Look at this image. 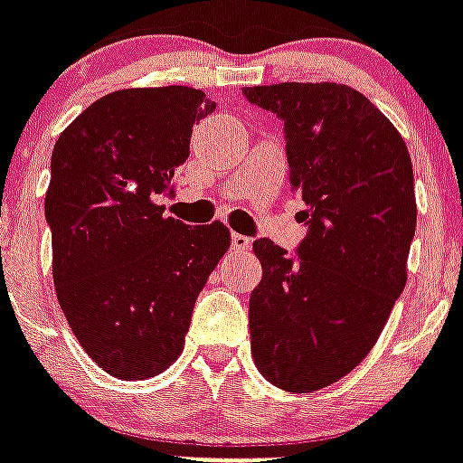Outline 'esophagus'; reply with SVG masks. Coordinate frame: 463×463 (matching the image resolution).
<instances>
[{
    "label": "esophagus",
    "instance_id": "34e87169",
    "mask_svg": "<svg viewBox=\"0 0 463 463\" xmlns=\"http://www.w3.org/2000/svg\"><path fill=\"white\" fill-rule=\"evenodd\" d=\"M231 247L235 251H247L251 247V238L240 235V232H231Z\"/></svg>",
    "mask_w": 463,
    "mask_h": 463
}]
</instances>
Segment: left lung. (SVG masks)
Masks as SVG:
<instances>
[{
  "label": "left lung",
  "mask_w": 463,
  "mask_h": 463,
  "mask_svg": "<svg viewBox=\"0 0 463 463\" xmlns=\"http://www.w3.org/2000/svg\"><path fill=\"white\" fill-rule=\"evenodd\" d=\"M283 121L290 190L307 204L295 251L254 240L264 276L250 297L251 356L288 392L340 381L371 352L407 285L414 171L392 123L337 82L242 88Z\"/></svg>",
  "instance_id": "1"
}]
</instances>
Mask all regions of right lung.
Listing matches in <instances>:
<instances>
[{"label": "right lung", "instance_id": "right-lung-1", "mask_svg": "<svg viewBox=\"0 0 463 463\" xmlns=\"http://www.w3.org/2000/svg\"><path fill=\"white\" fill-rule=\"evenodd\" d=\"M213 109L183 85L118 90L90 104L52 152L44 216L56 297L90 359L123 381L178 359L197 295L231 247L219 221L185 225L154 202Z\"/></svg>", "mask_w": 463, "mask_h": 463}]
</instances>
